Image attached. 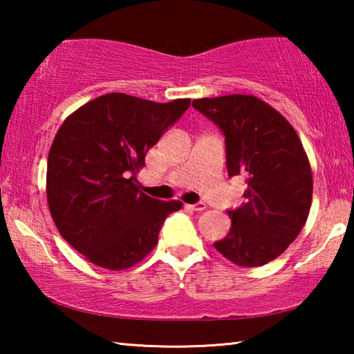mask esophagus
Here are the masks:
<instances>
[{
    "label": "esophagus",
    "mask_w": 354,
    "mask_h": 354,
    "mask_svg": "<svg viewBox=\"0 0 354 354\" xmlns=\"http://www.w3.org/2000/svg\"><path fill=\"white\" fill-rule=\"evenodd\" d=\"M185 207L190 209V211H194V212H203L206 209V205L205 203H198V205H185Z\"/></svg>",
    "instance_id": "obj_1"
}]
</instances>
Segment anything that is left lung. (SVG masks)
<instances>
[{"instance_id":"8db88e82","label":"left lung","mask_w":354,"mask_h":354,"mask_svg":"<svg viewBox=\"0 0 354 354\" xmlns=\"http://www.w3.org/2000/svg\"><path fill=\"white\" fill-rule=\"evenodd\" d=\"M192 106L223 131L227 175L248 183L215 250L241 267L277 259L303 230L313 201V170L297 131L254 95L200 98Z\"/></svg>"}]
</instances>
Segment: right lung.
I'll use <instances>...</instances> for the list:
<instances>
[{"label":"right lung","mask_w":354,"mask_h":354,"mask_svg":"<svg viewBox=\"0 0 354 354\" xmlns=\"http://www.w3.org/2000/svg\"><path fill=\"white\" fill-rule=\"evenodd\" d=\"M190 98L154 103L106 93L64 120L48 153L46 200L61 236L95 266L127 270L158 243L181 201L140 192L136 175Z\"/></svg>","instance_id":"obj_1"}]
</instances>
